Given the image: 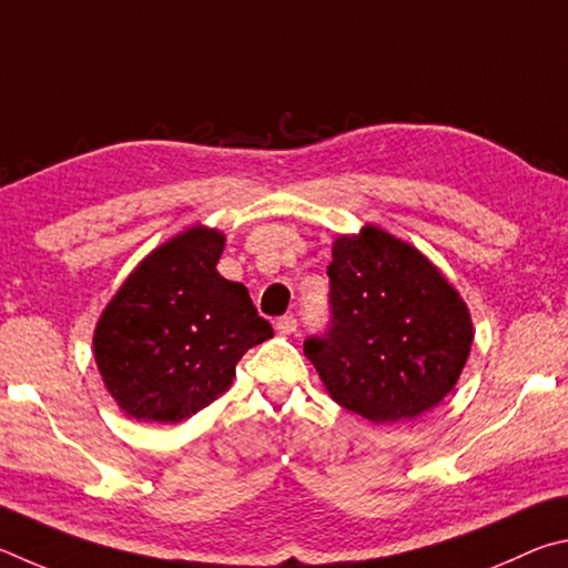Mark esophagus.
I'll use <instances>...</instances> for the list:
<instances>
[{
	"label": "esophagus",
	"instance_id": "34e87169",
	"mask_svg": "<svg viewBox=\"0 0 568 568\" xmlns=\"http://www.w3.org/2000/svg\"><path fill=\"white\" fill-rule=\"evenodd\" d=\"M274 326H276L278 334H294L296 332V316L294 314L278 316V320L274 322Z\"/></svg>",
	"mask_w": 568,
	"mask_h": 568
}]
</instances>
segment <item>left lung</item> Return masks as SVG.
<instances>
[{
    "instance_id": "left-lung-1",
    "label": "left lung",
    "mask_w": 568,
    "mask_h": 568,
    "mask_svg": "<svg viewBox=\"0 0 568 568\" xmlns=\"http://www.w3.org/2000/svg\"><path fill=\"white\" fill-rule=\"evenodd\" d=\"M329 324L304 354L332 399L374 424L419 416L454 389L471 349V316L429 258L376 226L339 236Z\"/></svg>"
}]
</instances>
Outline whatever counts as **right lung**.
<instances>
[{"instance_id":"right-lung-1","label":"right lung","mask_w":568,"mask_h":568,"mask_svg":"<svg viewBox=\"0 0 568 568\" xmlns=\"http://www.w3.org/2000/svg\"><path fill=\"white\" fill-rule=\"evenodd\" d=\"M224 236L194 226L139 264L102 314L94 359L134 419L179 424L212 404L246 349L274 336L246 286L216 272Z\"/></svg>"}]
</instances>
